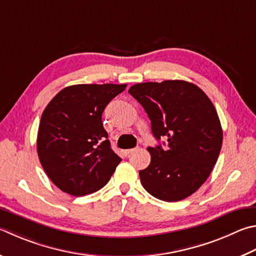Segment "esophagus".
I'll return each mask as SVG.
<instances>
[{
  "instance_id": "esophagus-1",
  "label": "esophagus",
  "mask_w": 256,
  "mask_h": 256,
  "mask_svg": "<svg viewBox=\"0 0 256 256\" xmlns=\"http://www.w3.org/2000/svg\"><path fill=\"white\" fill-rule=\"evenodd\" d=\"M134 150H136V148H128V150H124V154L128 156L130 153H132Z\"/></svg>"
}]
</instances>
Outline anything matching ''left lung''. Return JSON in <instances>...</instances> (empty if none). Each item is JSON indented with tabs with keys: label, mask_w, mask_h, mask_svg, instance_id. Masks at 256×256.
I'll use <instances>...</instances> for the list:
<instances>
[{
	"label": "left lung",
	"mask_w": 256,
	"mask_h": 256,
	"mask_svg": "<svg viewBox=\"0 0 256 256\" xmlns=\"http://www.w3.org/2000/svg\"><path fill=\"white\" fill-rule=\"evenodd\" d=\"M128 92L146 110L156 140L148 148L151 162L141 170V184L160 200L179 202L200 188L216 164L222 130L215 106L200 88L184 80L141 82Z\"/></svg>",
	"instance_id": "8db88e82"
}]
</instances>
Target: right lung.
Here are the masks:
<instances>
[{
	"mask_svg": "<svg viewBox=\"0 0 256 256\" xmlns=\"http://www.w3.org/2000/svg\"><path fill=\"white\" fill-rule=\"evenodd\" d=\"M125 87V84L68 86L44 108L36 151L49 179L64 192L80 197L97 192L122 160L110 148L102 114Z\"/></svg>",
	"mask_w": 256,
	"mask_h": 256,
	"instance_id": "obj_1",
	"label": "right lung"
}]
</instances>
